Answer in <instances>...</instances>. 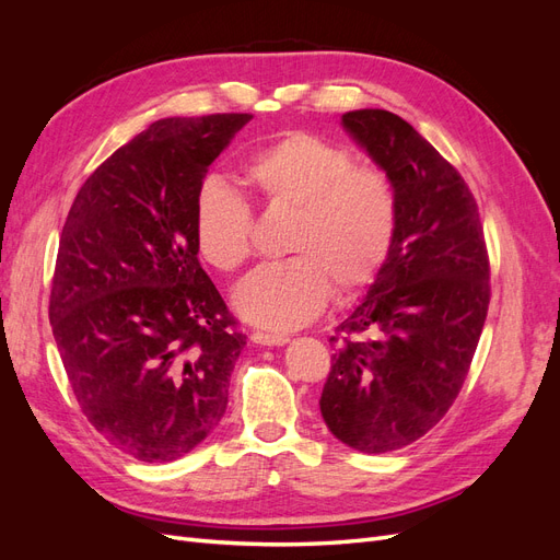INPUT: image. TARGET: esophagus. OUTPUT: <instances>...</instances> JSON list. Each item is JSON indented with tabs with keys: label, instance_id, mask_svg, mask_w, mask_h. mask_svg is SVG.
<instances>
[{
	"label": "esophagus",
	"instance_id": "esophagus-1",
	"mask_svg": "<svg viewBox=\"0 0 560 560\" xmlns=\"http://www.w3.org/2000/svg\"><path fill=\"white\" fill-rule=\"evenodd\" d=\"M252 341L259 343V346H284L290 341V336L284 334H266V331H254L252 334Z\"/></svg>",
	"mask_w": 560,
	"mask_h": 560
}]
</instances>
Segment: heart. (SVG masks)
I'll return each mask as SVG.
<instances>
[{
    "mask_svg": "<svg viewBox=\"0 0 560 560\" xmlns=\"http://www.w3.org/2000/svg\"><path fill=\"white\" fill-rule=\"evenodd\" d=\"M241 179L273 214H292L284 252L233 296L252 325L294 329L336 301L362 296L378 280L399 233V194L385 171L358 165L352 151L311 130H287L243 163ZM254 219L224 184L206 182L194 202V245L219 273L252 257Z\"/></svg>",
    "mask_w": 560,
    "mask_h": 560,
    "instance_id": "heart-1",
    "label": "heart"
}]
</instances>
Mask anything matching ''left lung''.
<instances>
[{"instance_id": "1", "label": "left lung", "mask_w": 560, "mask_h": 560, "mask_svg": "<svg viewBox=\"0 0 560 560\" xmlns=\"http://www.w3.org/2000/svg\"><path fill=\"white\" fill-rule=\"evenodd\" d=\"M343 126L393 177L401 217L383 273L329 338L319 411L350 448L387 453L428 434L463 389L488 315L490 261L477 198L411 124L358 109Z\"/></svg>"}]
</instances>
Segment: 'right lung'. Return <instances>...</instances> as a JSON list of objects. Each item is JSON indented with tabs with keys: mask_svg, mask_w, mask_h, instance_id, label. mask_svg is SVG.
Masks as SVG:
<instances>
[{
	"mask_svg": "<svg viewBox=\"0 0 560 560\" xmlns=\"http://www.w3.org/2000/svg\"><path fill=\"white\" fill-rule=\"evenodd\" d=\"M252 114L163 118L81 184L48 319L83 416L142 463L196 448L229 404L245 334L198 261L194 202Z\"/></svg>",
	"mask_w": 560,
	"mask_h": 560,
	"instance_id": "add662e5",
	"label": "right lung"
}]
</instances>
